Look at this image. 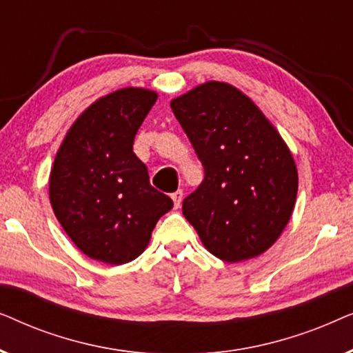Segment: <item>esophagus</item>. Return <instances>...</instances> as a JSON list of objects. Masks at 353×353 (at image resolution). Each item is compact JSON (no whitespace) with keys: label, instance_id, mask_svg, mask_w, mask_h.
Returning <instances> with one entry per match:
<instances>
[{"label":"esophagus","instance_id":"obj_1","mask_svg":"<svg viewBox=\"0 0 353 353\" xmlns=\"http://www.w3.org/2000/svg\"><path fill=\"white\" fill-rule=\"evenodd\" d=\"M172 199H173V204H175V207L178 209V207L181 205V201H183V191L178 190L175 192H172Z\"/></svg>","mask_w":353,"mask_h":353}]
</instances>
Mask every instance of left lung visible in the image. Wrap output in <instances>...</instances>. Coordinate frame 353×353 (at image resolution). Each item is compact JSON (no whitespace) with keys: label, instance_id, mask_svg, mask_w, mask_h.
<instances>
[{"label":"left lung","instance_id":"left-lung-1","mask_svg":"<svg viewBox=\"0 0 353 353\" xmlns=\"http://www.w3.org/2000/svg\"><path fill=\"white\" fill-rule=\"evenodd\" d=\"M170 105L204 168L183 215L215 257H257L283 233L296 202L297 168L288 146L228 83L209 81Z\"/></svg>","mask_w":353,"mask_h":353}]
</instances>
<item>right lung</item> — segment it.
<instances>
[{"instance_id": "obj_1", "label": "right lung", "mask_w": 353, "mask_h": 353, "mask_svg": "<svg viewBox=\"0 0 353 353\" xmlns=\"http://www.w3.org/2000/svg\"><path fill=\"white\" fill-rule=\"evenodd\" d=\"M156 99L154 91L123 88L96 101L72 125L54 159L52 210L90 259L132 262L173 207L170 197L151 186L148 167L133 152Z\"/></svg>"}]
</instances>
